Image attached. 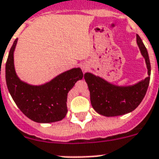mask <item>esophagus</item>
Wrapping results in <instances>:
<instances>
[{
    "instance_id": "1",
    "label": "esophagus",
    "mask_w": 159,
    "mask_h": 159,
    "mask_svg": "<svg viewBox=\"0 0 159 159\" xmlns=\"http://www.w3.org/2000/svg\"><path fill=\"white\" fill-rule=\"evenodd\" d=\"M82 70L84 72H85V71H87V70H89V66L87 64H84L82 65Z\"/></svg>"
}]
</instances>
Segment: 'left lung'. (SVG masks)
<instances>
[{
  "label": "left lung",
  "instance_id": "left-lung-1",
  "mask_svg": "<svg viewBox=\"0 0 159 159\" xmlns=\"http://www.w3.org/2000/svg\"><path fill=\"white\" fill-rule=\"evenodd\" d=\"M137 43L148 69V77L133 86L119 87L109 84L91 73L84 74L90 92L91 104L99 114L105 116L124 115L134 111L140 104L147 91L150 80V63L147 50L139 35Z\"/></svg>",
  "mask_w": 159,
  "mask_h": 159
}]
</instances>
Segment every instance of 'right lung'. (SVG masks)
I'll use <instances>...</instances> for the list:
<instances>
[{"instance_id":"add662e5","label":"right lung","mask_w":159,"mask_h":159,"mask_svg":"<svg viewBox=\"0 0 159 159\" xmlns=\"http://www.w3.org/2000/svg\"><path fill=\"white\" fill-rule=\"evenodd\" d=\"M14 41L5 64V79L8 90L19 109L38 123H51L63 120L67 112V93L75 84L82 80L80 68H73L40 86H32L19 80L15 72L13 51Z\"/></svg>"}]
</instances>
